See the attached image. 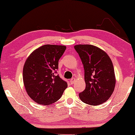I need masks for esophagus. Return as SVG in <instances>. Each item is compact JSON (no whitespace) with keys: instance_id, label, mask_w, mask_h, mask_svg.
I'll list each match as a JSON object with an SVG mask.
<instances>
[{"instance_id":"34e87169","label":"esophagus","mask_w":135,"mask_h":135,"mask_svg":"<svg viewBox=\"0 0 135 135\" xmlns=\"http://www.w3.org/2000/svg\"><path fill=\"white\" fill-rule=\"evenodd\" d=\"M74 80H75V79L74 78L71 79V80H70V83H71V84H73L74 82Z\"/></svg>"}]
</instances>
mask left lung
Wrapping results in <instances>:
<instances>
[{"label": "left lung", "mask_w": 135, "mask_h": 135, "mask_svg": "<svg viewBox=\"0 0 135 135\" xmlns=\"http://www.w3.org/2000/svg\"><path fill=\"white\" fill-rule=\"evenodd\" d=\"M85 70L86 88L79 93L81 101L91 106L103 104L113 93L115 86L114 66L109 55L95 45H76Z\"/></svg>", "instance_id": "left-lung-1"}]
</instances>
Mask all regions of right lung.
I'll return each mask as SVG.
<instances>
[{"label": "right lung", "instance_id": "right-lung-1", "mask_svg": "<svg viewBox=\"0 0 135 135\" xmlns=\"http://www.w3.org/2000/svg\"><path fill=\"white\" fill-rule=\"evenodd\" d=\"M64 45H44L32 51L23 66L24 85L33 101L44 106L56 102L68 87L58 75V61L66 50Z\"/></svg>", "mask_w": 135, "mask_h": 135}]
</instances>
